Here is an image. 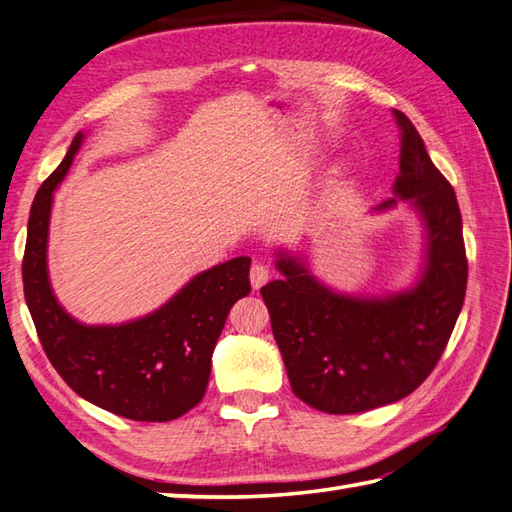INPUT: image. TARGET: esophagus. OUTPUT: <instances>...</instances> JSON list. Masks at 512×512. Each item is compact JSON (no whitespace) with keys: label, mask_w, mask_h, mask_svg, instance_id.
Here are the masks:
<instances>
[{"label":"esophagus","mask_w":512,"mask_h":512,"mask_svg":"<svg viewBox=\"0 0 512 512\" xmlns=\"http://www.w3.org/2000/svg\"><path fill=\"white\" fill-rule=\"evenodd\" d=\"M269 267L265 263H254L249 269V280H252V287L258 291L269 280Z\"/></svg>","instance_id":"esophagus-1"}]
</instances>
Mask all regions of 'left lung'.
Here are the masks:
<instances>
[{
  "label": "left lung",
  "mask_w": 512,
  "mask_h": 512,
  "mask_svg": "<svg viewBox=\"0 0 512 512\" xmlns=\"http://www.w3.org/2000/svg\"><path fill=\"white\" fill-rule=\"evenodd\" d=\"M393 117L402 130L393 192L415 207L426 234L417 283L382 298L338 294L300 258L278 252L283 280L260 289L291 391L322 413H362L413 393L435 369L464 305L468 263L455 190L409 117ZM398 198L375 210H391Z\"/></svg>",
  "instance_id": "1"
}]
</instances>
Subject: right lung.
<instances>
[{"label": "right lung", "mask_w": 512, "mask_h": 512, "mask_svg": "<svg viewBox=\"0 0 512 512\" xmlns=\"http://www.w3.org/2000/svg\"><path fill=\"white\" fill-rule=\"evenodd\" d=\"M77 132L30 207L24 294L52 367L83 400L137 422H170L203 400L212 353L229 309L249 294L252 258L238 256L194 276L152 314L123 325H83L59 305L48 280L52 192L81 148Z\"/></svg>", "instance_id": "right-lung-1"}]
</instances>
